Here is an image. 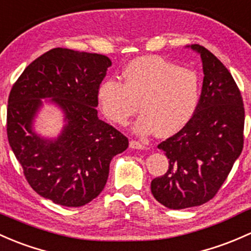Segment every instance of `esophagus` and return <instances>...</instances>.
Returning a JSON list of instances; mask_svg holds the SVG:
<instances>
[{
    "label": "esophagus",
    "instance_id": "34e87169",
    "mask_svg": "<svg viewBox=\"0 0 251 251\" xmlns=\"http://www.w3.org/2000/svg\"><path fill=\"white\" fill-rule=\"evenodd\" d=\"M130 148H132V149H138V150H143L144 148V144L141 143V142L138 141H130Z\"/></svg>",
    "mask_w": 251,
    "mask_h": 251
}]
</instances>
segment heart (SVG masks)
Returning a JSON list of instances; mask_svg holds the SVG:
<instances>
[{
  "instance_id": "1",
  "label": "heart",
  "mask_w": 251,
  "mask_h": 251,
  "mask_svg": "<svg viewBox=\"0 0 251 251\" xmlns=\"http://www.w3.org/2000/svg\"><path fill=\"white\" fill-rule=\"evenodd\" d=\"M124 83L107 79L99 86L102 112L113 123L127 125L138 112L136 131L171 137L192 120L201 97V80L195 71L159 56L134 59L123 72Z\"/></svg>"
}]
</instances>
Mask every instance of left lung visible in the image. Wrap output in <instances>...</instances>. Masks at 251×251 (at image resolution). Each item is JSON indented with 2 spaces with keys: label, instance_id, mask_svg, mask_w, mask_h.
Segmentation results:
<instances>
[{
  "label": "left lung",
  "instance_id": "left-lung-1",
  "mask_svg": "<svg viewBox=\"0 0 251 251\" xmlns=\"http://www.w3.org/2000/svg\"><path fill=\"white\" fill-rule=\"evenodd\" d=\"M203 85L188 125L157 148L170 160L163 176L152 179L151 194L170 209L210 201L221 188L244 143V105L236 81L223 62L200 44Z\"/></svg>",
  "mask_w": 251,
  "mask_h": 251
}]
</instances>
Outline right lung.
I'll list each match as a JSON object with an SVG mask.
<instances>
[{
    "instance_id": "right-lung-1",
    "label": "right lung",
    "mask_w": 251,
    "mask_h": 251,
    "mask_svg": "<svg viewBox=\"0 0 251 251\" xmlns=\"http://www.w3.org/2000/svg\"><path fill=\"white\" fill-rule=\"evenodd\" d=\"M109 66L105 55L55 48L31 62L10 90L9 146L31 188L56 204L81 207L96 199L110 161L128 147L127 137L97 117V91ZM42 98L65 114L66 125L55 140L33 131Z\"/></svg>"
}]
</instances>
